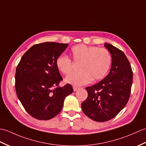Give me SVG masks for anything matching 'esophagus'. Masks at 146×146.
<instances>
[{"mask_svg": "<svg viewBox=\"0 0 146 146\" xmlns=\"http://www.w3.org/2000/svg\"><path fill=\"white\" fill-rule=\"evenodd\" d=\"M73 91H77L79 89V88L78 87H76V86H73Z\"/></svg>", "mask_w": 146, "mask_h": 146, "instance_id": "34e87169", "label": "esophagus"}]
</instances>
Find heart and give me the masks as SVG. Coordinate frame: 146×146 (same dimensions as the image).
Listing matches in <instances>:
<instances>
[{
	"mask_svg": "<svg viewBox=\"0 0 146 146\" xmlns=\"http://www.w3.org/2000/svg\"><path fill=\"white\" fill-rule=\"evenodd\" d=\"M73 59L81 62L80 72L71 73L65 78L66 83L80 86L88 84L91 80L96 81L106 75L111 64V54L107 49L79 44L71 49ZM56 66L63 74L72 72V60L65 55H60L56 60Z\"/></svg>",
	"mask_w": 146,
	"mask_h": 146,
	"instance_id": "heart-1",
	"label": "heart"
}]
</instances>
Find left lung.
<instances>
[{
  "label": "left lung",
  "mask_w": 146,
  "mask_h": 146,
  "mask_svg": "<svg viewBox=\"0 0 146 146\" xmlns=\"http://www.w3.org/2000/svg\"><path fill=\"white\" fill-rule=\"evenodd\" d=\"M104 46L111 56L110 73L103 80L86 87L87 99L81 104L83 113L90 119L104 122L113 119L129 99L133 73L130 63L121 50L111 44Z\"/></svg>",
  "instance_id": "obj_1"
}]
</instances>
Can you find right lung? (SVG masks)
<instances>
[{"mask_svg": "<svg viewBox=\"0 0 146 146\" xmlns=\"http://www.w3.org/2000/svg\"><path fill=\"white\" fill-rule=\"evenodd\" d=\"M68 44L45 42L32 46L25 53L17 67L15 90L22 106L30 116L48 120L62 111L64 100L73 92L63 80L56 66L58 56Z\"/></svg>", "mask_w": 146, "mask_h": 146, "instance_id": "add662e5", "label": "right lung"}]
</instances>
